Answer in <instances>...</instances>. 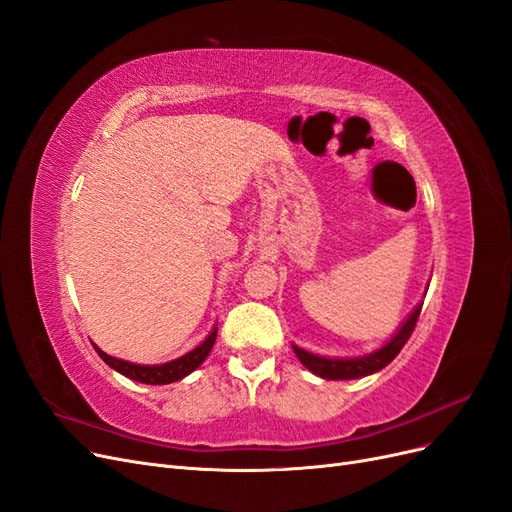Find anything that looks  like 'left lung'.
<instances>
[{"instance_id":"8db88e82","label":"left lung","mask_w":512,"mask_h":512,"mask_svg":"<svg viewBox=\"0 0 512 512\" xmlns=\"http://www.w3.org/2000/svg\"><path fill=\"white\" fill-rule=\"evenodd\" d=\"M421 305L419 303L415 307V311L407 317V322H404L394 337L387 341L381 349L373 351V354L368 356H360V358H324V356H315L311 351H305L301 347L292 345L296 358L303 362V366H307L313 375L322 377V379H332V381H343V379H360L366 375H373L377 370L385 368L390 364L398 354L400 349L404 347V343L409 341V337L415 330V324L419 320V313H421Z\"/></svg>"}]
</instances>
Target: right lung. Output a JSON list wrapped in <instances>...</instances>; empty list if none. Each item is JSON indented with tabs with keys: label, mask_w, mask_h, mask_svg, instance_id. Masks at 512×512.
<instances>
[{
	"label": "right lung",
	"mask_w": 512,
	"mask_h": 512,
	"mask_svg": "<svg viewBox=\"0 0 512 512\" xmlns=\"http://www.w3.org/2000/svg\"><path fill=\"white\" fill-rule=\"evenodd\" d=\"M216 334H218V328L211 330L209 337L199 347L188 351V354H184L182 358L165 362V364H154V366H144V364H133V362H127V360H118V358H112V356L105 354V351H101L95 343H93V347L99 354V358L108 366H112L114 370H118L120 375H125V377H129L133 381H139V383L165 385V383L180 381L186 375H190L192 370L199 368L203 364V360L209 356L211 347H214Z\"/></svg>",
	"instance_id": "obj_1"
}]
</instances>
